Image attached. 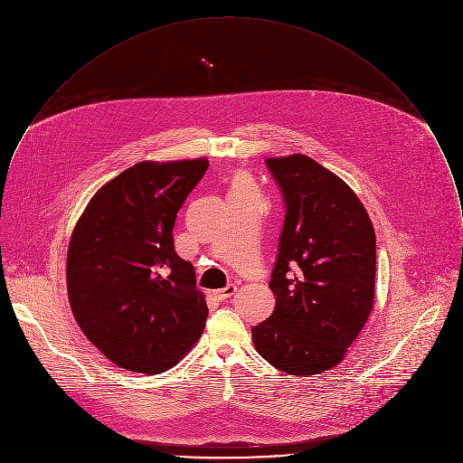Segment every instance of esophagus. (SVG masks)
<instances>
[{
    "instance_id": "obj_1",
    "label": "esophagus",
    "mask_w": 463,
    "mask_h": 463,
    "mask_svg": "<svg viewBox=\"0 0 463 463\" xmlns=\"http://www.w3.org/2000/svg\"><path fill=\"white\" fill-rule=\"evenodd\" d=\"M235 290H237V285H233V283H230V285H226L224 288H217V290H213V296L217 298V299H228L230 296H233L235 294Z\"/></svg>"
}]
</instances>
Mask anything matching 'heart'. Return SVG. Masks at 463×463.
Masks as SVG:
<instances>
[{"instance_id":"1","label":"heart","mask_w":463,"mask_h":463,"mask_svg":"<svg viewBox=\"0 0 463 463\" xmlns=\"http://www.w3.org/2000/svg\"><path fill=\"white\" fill-rule=\"evenodd\" d=\"M255 196L259 194L251 180L246 175L237 173L230 184V198H255Z\"/></svg>"}]
</instances>
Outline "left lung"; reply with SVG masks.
Here are the masks:
<instances>
[{"instance_id": "1", "label": "left lung", "mask_w": 463, "mask_h": 463, "mask_svg": "<svg viewBox=\"0 0 463 463\" xmlns=\"http://www.w3.org/2000/svg\"><path fill=\"white\" fill-rule=\"evenodd\" d=\"M283 193L285 224L269 287L270 317L253 326L260 356L292 376L330 371L374 303L376 237L362 201L305 155L265 160Z\"/></svg>"}]
</instances>
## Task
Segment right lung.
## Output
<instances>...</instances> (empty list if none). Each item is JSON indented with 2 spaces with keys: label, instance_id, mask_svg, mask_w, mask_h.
I'll use <instances>...</instances> for the list:
<instances>
[{
  "label": "right lung",
  "instance_id": "right-lung-1",
  "mask_svg": "<svg viewBox=\"0 0 463 463\" xmlns=\"http://www.w3.org/2000/svg\"><path fill=\"white\" fill-rule=\"evenodd\" d=\"M208 160L140 162L103 185L67 251V294L85 336L116 365L158 374L198 342L208 308L175 251L176 213Z\"/></svg>",
  "mask_w": 463,
  "mask_h": 463
}]
</instances>
